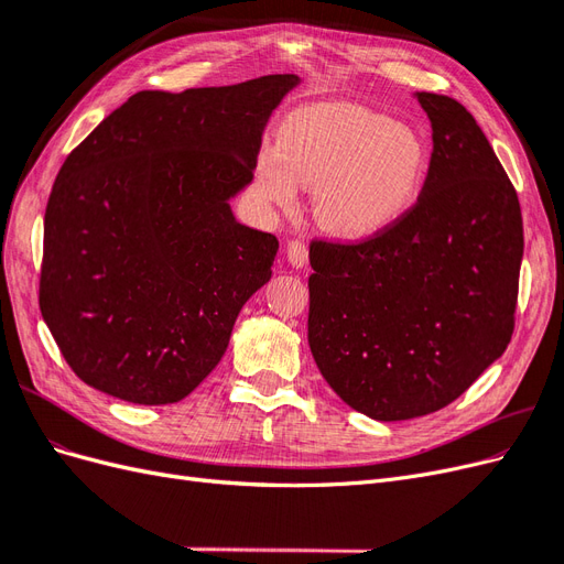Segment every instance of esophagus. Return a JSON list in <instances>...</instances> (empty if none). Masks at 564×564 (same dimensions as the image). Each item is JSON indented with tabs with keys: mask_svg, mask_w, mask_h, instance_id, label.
<instances>
[{
	"mask_svg": "<svg viewBox=\"0 0 564 564\" xmlns=\"http://www.w3.org/2000/svg\"><path fill=\"white\" fill-rule=\"evenodd\" d=\"M286 259L292 265L303 268L308 263V247H305L301 240H289L286 242Z\"/></svg>",
	"mask_w": 564,
	"mask_h": 564,
	"instance_id": "obj_1",
	"label": "esophagus"
}]
</instances>
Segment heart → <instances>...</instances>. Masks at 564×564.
I'll return each instance as SVG.
<instances>
[{"label":"heart","mask_w":564,"mask_h":564,"mask_svg":"<svg viewBox=\"0 0 564 564\" xmlns=\"http://www.w3.org/2000/svg\"><path fill=\"white\" fill-rule=\"evenodd\" d=\"M429 169L421 135L390 117L350 104L305 106L286 115L278 145L253 166V193L292 209L299 183L315 185L317 224L346 240L395 226L414 207Z\"/></svg>","instance_id":"b5f03b06"}]
</instances>
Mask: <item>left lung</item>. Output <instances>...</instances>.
I'll use <instances>...</instances> for the list:
<instances>
[{
	"instance_id": "1",
	"label": "left lung",
	"mask_w": 564,
	"mask_h": 564,
	"mask_svg": "<svg viewBox=\"0 0 564 564\" xmlns=\"http://www.w3.org/2000/svg\"><path fill=\"white\" fill-rule=\"evenodd\" d=\"M433 155L414 207L355 242H311L308 344L322 377L377 421L433 414L503 355L516 329L522 212L458 100L419 91Z\"/></svg>"
}]
</instances>
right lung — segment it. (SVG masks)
Wrapping results in <instances>:
<instances>
[{"label":"right lung","mask_w":564,"mask_h":564,"mask_svg":"<svg viewBox=\"0 0 564 564\" xmlns=\"http://www.w3.org/2000/svg\"><path fill=\"white\" fill-rule=\"evenodd\" d=\"M296 82L139 91L65 158L44 214L40 311L84 383L172 404L220 362L280 247L237 224L228 199Z\"/></svg>","instance_id":"1"}]
</instances>
